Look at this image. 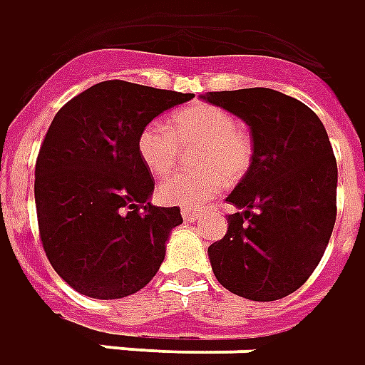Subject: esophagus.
Listing matches in <instances>:
<instances>
[{
    "instance_id": "obj_1",
    "label": "esophagus",
    "mask_w": 365,
    "mask_h": 365,
    "mask_svg": "<svg viewBox=\"0 0 365 365\" xmlns=\"http://www.w3.org/2000/svg\"><path fill=\"white\" fill-rule=\"evenodd\" d=\"M180 214H182V220H185V222H196V220H200V216H202L200 212L187 210V208L180 212Z\"/></svg>"
}]
</instances>
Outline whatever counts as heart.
Segmentation results:
<instances>
[{
  "instance_id": "b5f03b06",
  "label": "heart",
  "mask_w": 365,
  "mask_h": 365,
  "mask_svg": "<svg viewBox=\"0 0 365 365\" xmlns=\"http://www.w3.org/2000/svg\"><path fill=\"white\" fill-rule=\"evenodd\" d=\"M178 143H198L195 167L178 173L159 187L161 202L182 208H200L226 187L247 173L253 161V141L234 113L212 104H192L170 115L169 125L151 121L137 137V155L149 173L165 177L175 169Z\"/></svg>"
}]
</instances>
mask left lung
I'll return each instance as SVG.
<instances>
[{
  "instance_id": "left-lung-1",
  "label": "left lung",
  "mask_w": 365,
  "mask_h": 365,
  "mask_svg": "<svg viewBox=\"0 0 365 365\" xmlns=\"http://www.w3.org/2000/svg\"><path fill=\"white\" fill-rule=\"evenodd\" d=\"M250 125L253 161L228 195L236 214L208 247L212 271L230 293L277 301L317 269L336 222L334 151L319 115L269 88L208 92Z\"/></svg>"
}]
</instances>
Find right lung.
Returning <instances> with one entry per match:
<instances>
[{
  "instance_id": "add662e5",
  "label": "right lung",
  "mask_w": 365,
  "mask_h": 365,
  "mask_svg": "<svg viewBox=\"0 0 365 365\" xmlns=\"http://www.w3.org/2000/svg\"><path fill=\"white\" fill-rule=\"evenodd\" d=\"M192 94L106 80L58 110L35 165L38 234L53 269L92 299H121L155 277L180 208L153 206L137 137Z\"/></svg>"
}]
</instances>
